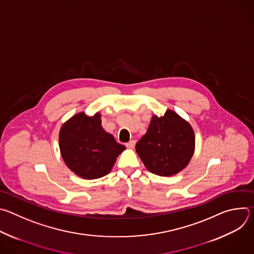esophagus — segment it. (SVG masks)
<instances>
[{
	"mask_svg": "<svg viewBox=\"0 0 254 254\" xmlns=\"http://www.w3.org/2000/svg\"><path fill=\"white\" fill-rule=\"evenodd\" d=\"M126 146H127V148H128V149H133L134 146H135V140H134V139L129 140L128 142L126 143Z\"/></svg>",
	"mask_w": 254,
	"mask_h": 254,
	"instance_id": "esophagus-1",
	"label": "esophagus"
}]
</instances>
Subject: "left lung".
<instances>
[{
	"mask_svg": "<svg viewBox=\"0 0 254 254\" xmlns=\"http://www.w3.org/2000/svg\"><path fill=\"white\" fill-rule=\"evenodd\" d=\"M135 151L151 173L173 176L184 170L191 161L195 133L187 121L167 110L163 117H152L146 134L135 144Z\"/></svg>",
	"mask_w": 254,
	"mask_h": 254,
	"instance_id": "left-lung-1",
	"label": "left lung"
}]
</instances>
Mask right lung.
<instances>
[{"label":"right lung","mask_w":254,"mask_h":254,"mask_svg":"<svg viewBox=\"0 0 254 254\" xmlns=\"http://www.w3.org/2000/svg\"><path fill=\"white\" fill-rule=\"evenodd\" d=\"M59 148L66 166L80 178L93 180L110 173L126 150L101 127V115L81 112L66 121L59 131Z\"/></svg>","instance_id":"obj_1"}]
</instances>
